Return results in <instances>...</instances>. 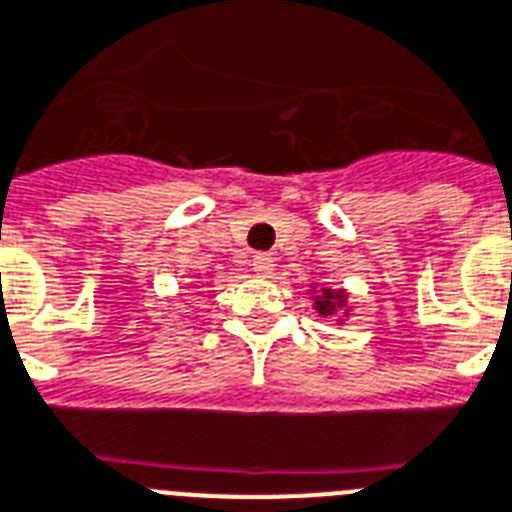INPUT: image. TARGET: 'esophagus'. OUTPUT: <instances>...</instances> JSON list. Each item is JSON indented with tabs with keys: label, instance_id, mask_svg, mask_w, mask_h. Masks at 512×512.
I'll list each match as a JSON object with an SVG mask.
<instances>
[{
	"label": "esophagus",
	"instance_id": "esophagus-1",
	"mask_svg": "<svg viewBox=\"0 0 512 512\" xmlns=\"http://www.w3.org/2000/svg\"><path fill=\"white\" fill-rule=\"evenodd\" d=\"M252 265H255L260 276H270L273 273V255L270 252H257V255H252Z\"/></svg>",
	"mask_w": 512,
	"mask_h": 512
}]
</instances>
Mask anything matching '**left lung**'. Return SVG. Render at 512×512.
Segmentation results:
<instances>
[{
	"mask_svg": "<svg viewBox=\"0 0 512 512\" xmlns=\"http://www.w3.org/2000/svg\"><path fill=\"white\" fill-rule=\"evenodd\" d=\"M339 305H342V294L328 292V289L321 294V297H315V307H318V313L321 315H331Z\"/></svg>",
	"mask_w": 512,
	"mask_h": 512,
	"instance_id": "1",
	"label": "left lung"
}]
</instances>
